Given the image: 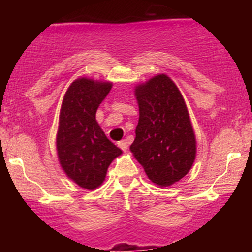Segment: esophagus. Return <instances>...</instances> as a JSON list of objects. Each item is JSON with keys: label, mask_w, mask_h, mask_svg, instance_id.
Instances as JSON below:
<instances>
[{"label": "esophagus", "mask_w": 252, "mask_h": 252, "mask_svg": "<svg viewBox=\"0 0 252 252\" xmlns=\"http://www.w3.org/2000/svg\"><path fill=\"white\" fill-rule=\"evenodd\" d=\"M118 147H120L121 149L123 150V152H126L128 150V142L126 141H121V142H118Z\"/></svg>", "instance_id": "34e87169"}]
</instances>
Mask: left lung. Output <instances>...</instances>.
Wrapping results in <instances>:
<instances>
[{"label":"left lung","mask_w":252,"mask_h":252,"mask_svg":"<svg viewBox=\"0 0 252 252\" xmlns=\"http://www.w3.org/2000/svg\"><path fill=\"white\" fill-rule=\"evenodd\" d=\"M140 118L130 146L149 180L175 184L192 168L196 141L186 103L174 82L158 74L135 89Z\"/></svg>","instance_id":"obj_1"}]
</instances>
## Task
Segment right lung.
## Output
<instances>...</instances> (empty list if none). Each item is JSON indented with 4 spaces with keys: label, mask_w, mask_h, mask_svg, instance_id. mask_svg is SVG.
Listing matches in <instances>:
<instances>
[{
    "label": "right lung",
    "mask_w": 252,
    "mask_h": 252,
    "mask_svg": "<svg viewBox=\"0 0 252 252\" xmlns=\"http://www.w3.org/2000/svg\"><path fill=\"white\" fill-rule=\"evenodd\" d=\"M112 84L78 78L63 96L57 134L60 166L78 186L96 189L105 180L110 163L122 150L106 137L96 111Z\"/></svg>",
    "instance_id": "right-lung-1"
}]
</instances>
